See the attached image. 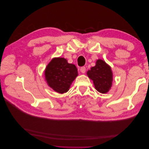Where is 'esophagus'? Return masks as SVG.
<instances>
[{
	"instance_id": "34e87169",
	"label": "esophagus",
	"mask_w": 149,
	"mask_h": 149,
	"mask_svg": "<svg viewBox=\"0 0 149 149\" xmlns=\"http://www.w3.org/2000/svg\"><path fill=\"white\" fill-rule=\"evenodd\" d=\"M80 71L82 73H84L85 72H86V68L84 66H83V67L81 68H80Z\"/></svg>"
}]
</instances>
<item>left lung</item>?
Here are the masks:
<instances>
[{
  "label": "left lung",
  "instance_id": "obj_1",
  "mask_svg": "<svg viewBox=\"0 0 149 149\" xmlns=\"http://www.w3.org/2000/svg\"><path fill=\"white\" fill-rule=\"evenodd\" d=\"M87 75L93 81L94 87L97 91L105 94L109 91L113 76L111 67L104 61L97 60L96 65L87 71Z\"/></svg>",
  "mask_w": 149,
  "mask_h": 149
}]
</instances>
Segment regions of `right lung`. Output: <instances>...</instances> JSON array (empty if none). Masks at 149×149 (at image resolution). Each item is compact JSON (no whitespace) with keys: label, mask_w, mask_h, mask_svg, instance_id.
<instances>
[{"label":"right lung","mask_w":149,"mask_h":149,"mask_svg":"<svg viewBox=\"0 0 149 149\" xmlns=\"http://www.w3.org/2000/svg\"><path fill=\"white\" fill-rule=\"evenodd\" d=\"M78 76L74 65L68 63L64 58H54L45 70V80L49 87L56 92L63 94Z\"/></svg>","instance_id":"1"}]
</instances>
